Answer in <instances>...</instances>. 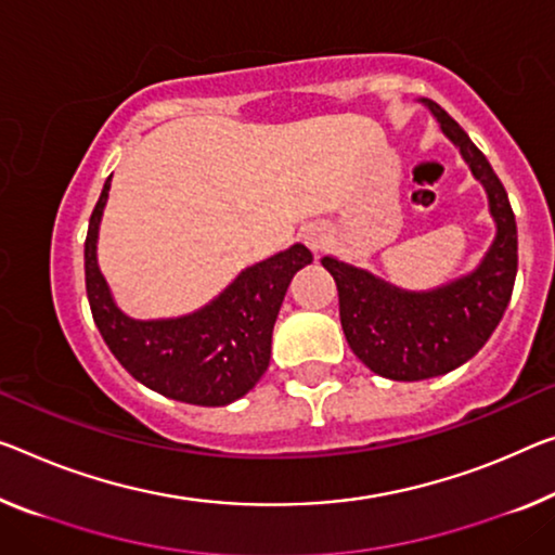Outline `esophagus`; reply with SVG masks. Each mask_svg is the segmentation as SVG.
I'll list each match as a JSON object with an SVG mask.
<instances>
[{
	"label": "esophagus",
	"mask_w": 555,
	"mask_h": 555,
	"mask_svg": "<svg viewBox=\"0 0 555 555\" xmlns=\"http://www.w3.org/2000/svg\"><path fill=\"white\" fill-rule=\"evenodd\" d=\"M302 243H305L307 248H310L312 253L325 250L327 245H330V230H327L325 225H322V223L307 225V228L302 230Z\"/></svg>",
	"instance_id": "esophagus-1"
}]
</instances>
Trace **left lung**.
I'll use <instances>...</instances> for the list:
<instances>
[{
	"instance_id": "left-lung-1",
	"label": "left lung",
	"mask_w": 555,
	"mask_h": 555,
	"mask_svg": "<svg viewBox=\"0 0 555 555\" xmlns=\"http://www.w3.org/2000/svg\"><path fill=\"white\" fill-rule=\"evenodd\" d=\"M422 104L483 185L496 235L479 266L434 289L391 285L332 255L320 260L337 283L347 345L374 374L395 382L439 377L472 360L504 318L518 268L516 218L499 176L444 108L429 99Z\"/></svg>"
}]
</instances>
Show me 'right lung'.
<instances>
[{
	"label": "right lung",
	"instance_id": "add662e5",
	"mask_svg": "<svg viewBox=\"0 0 555 555\" xmlns=\"http://www.w3.org/2000/svg\"><path fill=\"white\" fill-rule=\"evenodd\" d=\"M108 191L111 178L91 212L83 270L93 322L111 352L133 379L176 402L225 406L248 395L270 364L272 327L289 280L310 266L312 253L295 243L245 268L201 310L181 318L135 320L116 305L96 258Z\"/></svg>",
	"mask_w": 555,
	"mask_h": 555
}]
</instances>
